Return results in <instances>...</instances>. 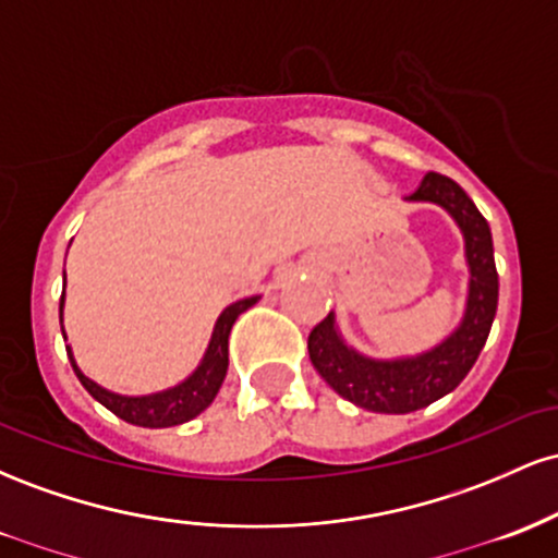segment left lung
Returning a JSON list of instances; mask_svg holds the SVG:
<instances>
[{"label": "left lung", "instance_id": "left-lung-1", "mask_svg": "<svg viewBox=\"0 0 558 558\" xmlns=\"http://www.w3.org/2000/svg\"><path fill=\"white\" fill-rule=\"evenodd\" d=\"M403 202L438 204L453 217L464 239L470 270L464 315L440 343L414 356L375 360L343 341L336 312L310 332V360L323 380L345 401L377 414H409L444 399L477 362L498 306V272L488 220L451 178L427 172Z\"/></svg>", "mask_w": 558, "mask_h": 558}]
</instances>
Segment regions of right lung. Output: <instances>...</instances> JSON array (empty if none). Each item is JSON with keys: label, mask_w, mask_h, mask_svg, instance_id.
Listing matches in <instances>:
<instances>
[{"label": "right lung", "mask_w": 558, "mask_h": 558, "mask_svg": "<svg viewBox=\"0 0 558 558\" xmlns=\"http://www.w3.org/2000/svg\"><path fill=\"white\" fill-rule=\"evenodd\" d=\"M65 275V272H62ZM259 296H248L241 301H233V304L222 310V315L217 317L213 338H209L207 351H204L198 367L191 373L185 380L178 383V386L157 390V393L146 396H123L114 393V390L101 388L99 383H94L92 377L81 373L78 362H75L73 351L68 349L70 364H73L75 375H78L81 386L94 396L101 407L110 409L112 414H118L120 420L131 422V425L138 427H172L183 425V422L198 417L209 403L215 401L217 390H220L222 380H226L228 373V336L233 323L239 319L241 312H246L248 306H254ZM62 306H65V291H62L60 299V323H62ZM62 338H65V328H62Z\"/></svg>", "instance_id": "1"}]
</instances>
